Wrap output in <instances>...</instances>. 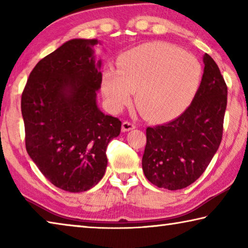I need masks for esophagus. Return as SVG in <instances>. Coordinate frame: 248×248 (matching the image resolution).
<instances>
[{
    "label": "esophagus",
    "instance_id": "esophagus-1",
    "mask_svg": "<svg viewBox=\"0 0 248 248\" xmlns=\"http://www.w3.org/2000/svg\"><path fill=\"white\" fill-rule=\"evenodd\" d=\"M134 128H136V124L131 123V121H124L123 125H121V130H123L124 132L130 131V130H132Z\"/></svg>",
    "mask_w": 248,
    "mask_h": 248
}]
</instances>
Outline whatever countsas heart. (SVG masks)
Wrapping results in <instances>:
<instances>
[{"instance_id":"obj_1","label":"heart","mask_w":248,"mask_h":248,"mask_svg":"<svg viewBox=\"0 0 248 248\" xmlns=\"http://www.w3.org/2000/svg\"><path fill=\"white\" fill-rule=\"evenodd\" d=\"M200 62L191 53L166 43L139 46L119 58L118 70H104L102 90L118 111L131 102L146 118H174L189 106L201 82Z\"/></svg>"}]
</instances>
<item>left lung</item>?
<instances>
[{"label": "left lung", "mask_w": 248, "mask_h": 248, "mask_svg": "<svg viewBox=\"0 0 248 248\" xmlns=\"http://www.w3.org/2000/svg\"><path fill=\"white\" fill-rule=\"evenodd\" d=\"M203 63L202 78L190 106L170 123L146 128L142 169L158 188L177 190L196 182L221 143L228 86L208 53Z\"/></svg>", "instance_id": "8db88e82"}]
</instances>
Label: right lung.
<instances>
[{
	"label": "right lung",
	"instance_id": "obj_1",
	"mask_svg": "<svg viewBox=\"0 0 248 248\" xmlns=\"http://www.w3.org/2000/svg\"><path fill=\"white\" fill-rule=\"evenodd\" d=\"M97 44L66 41L36 64L22 94L27 153L50 183L70 192L89 190L103 178L107 145L121 129V121L96 104Z\"/></svg>",
	"mask_w": 248,
	"mask_h": 248
}]
</instances>
